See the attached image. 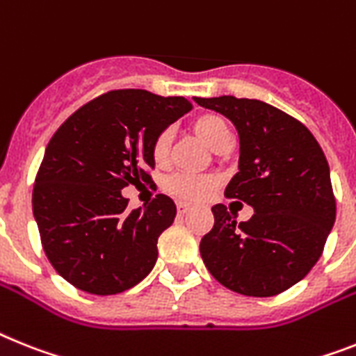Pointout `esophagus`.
<instances>
[{
	"instance_id": "esophagus-1",
	"label": "esophagus",
	"mask_w": 356,
	"mask_h": 356,
	"mask_svg": "<svg viewBox=\"0 0 356 356\" xmlns=\"http://www.w3.org/2000/svg\"><path fill=\"white\" fill-rule=\"evenodd\" d=\"M188 210H190V204H186V202H177V213L179 215L188 213Z\"/></svg>"
}]
</instances>
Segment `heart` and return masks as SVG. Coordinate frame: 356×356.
Returning a JSON list of instances; mask_svg holds the SVG:
<instances>
[{"instance_id":"heart-1","label":"heart","mask_w":356,"mask_h":356,"mask_svg":"<svg viewBox=\"0 0 356 356\" xmlns=\"http://www.w3.org/2000/svg\"><path fill=\"white\" fill-rule=\"evenodd\" d=\"M192 128L193 132L213 150H222L232 143L228 122L219 113H202L193 119ZM170 150H172V132L168 128H164L152 141V157H154L155 164L164 166L168 163ZM217 184H219V179L211 173L177 172L166 177L163 188L164 192H168L179 201L199 202L210 195L217 188Z\"/></svg>"}]
</instances>
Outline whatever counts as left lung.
<instances>
[{
	"mask_svg": "<svg viewBox=\"0 0 356 356\" xmlns=\"http://www.w3.org/2000/svg\"><path fill=\"white\" fill-rule=\"evenodd\" d=\"M234 122L241 139L238 172L224 195L253 206L246 222L224 204L201 238L206 268L224 288L273 297L302 280L324 252L335 222L330 166L313 134L293 115L259 99L195 97Z\"/></svg>",
	"mask_w": 356,
	"mask_h": 356,
	"instance_id": "8db88e82",
	"label": "left lung"
}]
</instances>
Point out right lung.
I'll return each mask as SVG.
<instances>
[{
	"instance_id": "add662e5",
	"label": "right lung",
	"mask_w": 356,
	"mask_h": 356,
	"mask_svg": "<svg viewBox=\"0 0 356 356\" xmlns=\"http://www.w3.org/2000/svg\"><path fill=\"white\" fill-rule=\"evenodd\" d=\"M192 110L184 97L122 88L101 94L72 113L50 139L32 192L41 246L74 288L115 295L150 273L157 238L177 208L157 193L128 210V184L152 181V141Z\"/></svg>"
}]
</instances>
